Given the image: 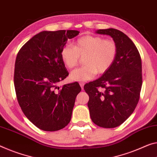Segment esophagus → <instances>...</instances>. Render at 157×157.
<instances>
[{
  "label": "esophagus",
  "instance_id": "esophagus-1",
  "mask_svg": "<svg viewBox=\"0 0 157 157\" xmlns=\"http://www.w3.org/2000/svg\"><path fill=\"white\" fill-rule=\"evenodd\" d=\"M79 85H80V86L81 87V88H82V89H83L84 83H83V82H80V83H79Z\"/></svg>",
  "mask_w": 157,
  "mask_h": 157
}]
</instances>
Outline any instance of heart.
Here are the masks:
<instances>
[{
	"label": "heart",
	"instance_id": "heart-1",
	"mask_svg": "<svg viewBox=\"0 0 157 157\" xmlns=\"http://www.w3.org/2000/svg\"><path fill=\"white\" fill-rule=\"evenodd\" d=\"M117 45L112 40L99 36H85L74 43V47L65 45L60 52L65 66L72 69L78 64L79 57H83L85 66L72 71L69 78L73 81H88L97 73L109 70L117 57Z\"/></svg>",
	"mask_w": 157,
	"mask_h": 157
}]
</instances>
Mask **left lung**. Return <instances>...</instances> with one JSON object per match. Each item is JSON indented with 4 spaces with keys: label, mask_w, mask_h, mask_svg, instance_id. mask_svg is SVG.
<instances>
[{
    "label": "left lung",
    "mask_w": 157,
    "mask_h": 157,
    "mask_svg": "<svg viewBox=\"0 0 157 157\" xmlns=\"http://www.w3.org/2000/svg\"><path fill=\"white\" fill-rule=\"evenodd\" d=\"M96 33L109 35L117 45V57L109 70L97 80L86 83L91 120L98 126H120L132 114L142 87V62L133 42L119 30L107 29Z\"/></svg>",
    "instance_id": "1"
}]
</instances>
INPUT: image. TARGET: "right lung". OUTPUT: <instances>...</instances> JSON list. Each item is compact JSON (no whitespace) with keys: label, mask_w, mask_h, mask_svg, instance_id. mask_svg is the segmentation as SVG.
<instances>
[{"label":"right lung","mask_w":157,"mask_h":157,"mask_svg":"<svg viewBox=\"0 0 157 157\" xmlns=\"http://www.w3.org/2000/svg\"><path fill=\"white\" fill-rule=\"evenodd\" d=\"M76 30L43 31L29 40L17 55L14 84L19 105L27 119L45 131L62 129L70 122L78 83L56 84L69 75L60 52Z\"/></svg>","instance_id":"1"}]
</instances>
